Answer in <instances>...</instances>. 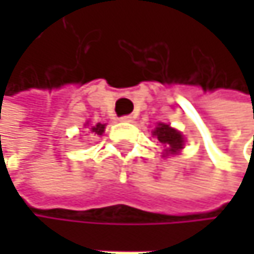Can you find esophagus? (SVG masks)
Segmentation results:
<instances>
[{
	"label": "esophagus",
	"instance_id": "esophagus-1",
	"mask_svg": "<svg viewBox=\"0 0 254 254\" xmlns=\"http://www.w3.org/2000/svg\"><path fill=\"white\" fill-rule=\"evenodd\" d=\"M132 119H134L132 116H123V117H120L122 122H132Z\"/></svg>",
	"mask_w": 254,
	"mask_h": 254
}]
</instances>
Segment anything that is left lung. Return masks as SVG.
<instances>
[{
    "label": "left lung",
    "mask_w": 254,
    "mask_h": 254,
    "mask_svg": "<svg viewBox=\"0 0 254 254\" xmlns=\"http://www.w3.org/2000/svg\"><path fill=\"white\" fill-rule=\"evenodd\" d=\"M152 134L158 138L160 143H163L166 146V149H168L171 154H175L183 148V141H184L183 135L178 131H175L174 128H171L169 125L160 123Z\"/></svg>",
    "instance_id": "1"
}]
</instances>
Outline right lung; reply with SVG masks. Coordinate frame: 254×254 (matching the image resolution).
<instances>
[{
    "instance_id": "add662e5",
    "label": "right lung",
    "mask_w": 254,
    "mask_h": 254,
    "mask_svg": "<svg viewBox=\"0 0 254 254\" xmlns=\"http://www.w3.org/2000/svg\"><path fill=\"white\" fill-rule=\"evenodd\" d=\"M91 132H94V134H97V135H102L103 134V131H105V125H102V123H96V125H93L91 126Z\"/></svg>"
}]
</instances>
